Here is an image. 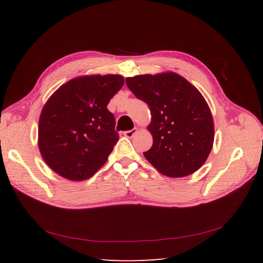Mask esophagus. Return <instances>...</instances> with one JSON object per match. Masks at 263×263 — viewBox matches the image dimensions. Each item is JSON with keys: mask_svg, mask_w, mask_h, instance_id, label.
Wrapping results in <instances>:
<instances>
[{"mask_svg": "<svg viewBox=\"0 0 263 263\" xmlns=\"http://www.w3.org/2000/svg\"><path fill=\"white\" fill-rule=\"evenodd\" d=\"M137 132H138V128L135 127V128H132V130H130V131H125V132H124V136H125L126 138H132L133 136L136 135Z\"/></svg>", "mask_w": 263, "mask_h": 263, "instance_id": "34e87169", "label": "esophagus"}]
</instances>
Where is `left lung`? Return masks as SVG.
Wrapping results in <instances>:
<instances>
[{
    "mask_svg": "<svg viewBox=\"0 0 263 263\" xmlns=\"http://www.w3.org/2000/svg\"><path fill=\"white\" fill-rule=\"evenodd\" d=\"M125 81L152 114L147 128L154 142L144 157L165 176L193 174L205 163L215 138L214 119L202 95L175 72L128 77Z\"/></svg>",
    "mask_w": 263,
    "mask_h": 263,
    "instance_id": "obj_1",
    "label": "left lung"
}]
</instances>
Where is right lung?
<instances>
[{
    "label": "right lung",
    "mask_w": 263,
    "mask_h": 263,
    "mask_svg": "<svg viewBox=\"0 0 263 263\" xmlns=\"http://www.w3.org/2000/svg\"><path fill=\"white\" fill-rule=\"evenodd\" d=\"M124 85L120 74L77 77L44 105L38 148L49 168L66 180H88L113 152L119 135L109 100Z\"/></svg>",
    "instance_id": "1"
}]
</instances>
